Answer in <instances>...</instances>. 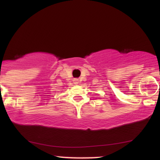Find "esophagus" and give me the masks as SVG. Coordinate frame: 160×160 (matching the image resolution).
Instances as JSON below:
<instances>
[{
    "label": "esophagus",
    "instance_id": "esophagus-1",
    "mask_svg": "<svg viewBox=\"0 0 160 160\" xmlns=\"http://www.w3.org/2000/svg\"><path fill=\"white\" fill-rule=\"evenodd\" d=\"M73 83L75 84H78V79H77V78H74V79H73Z\"/></svg>",
    "mask_w": 160,
    "mask_h": 160
}]
</instances>
